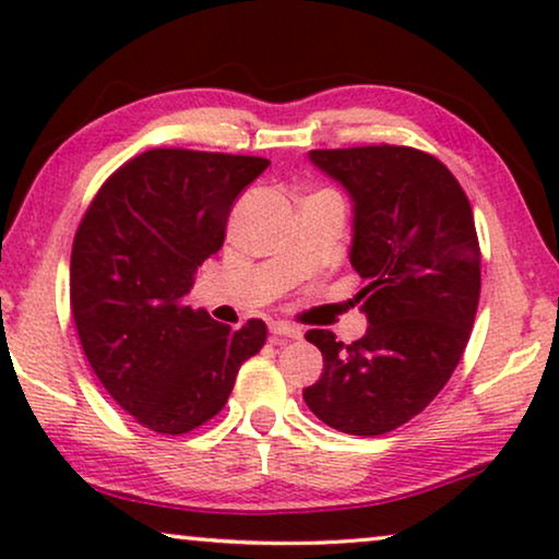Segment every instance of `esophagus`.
I'll return each mask as SVG.
<instances>
[{"label":"esophagus","instance_id":"1","mask_svg":"<svg viewBox=\"0 0 559 559\" xmlns=\"http://www.w3.org/2000/svg\"><path fill=\"white\" fill-rule=\"evenodd\" d=\"M270 333L277 335V338H289V341H300L302 338L300 328L289 325V323H272L270 325Z\"/></svg>","mask_w":559,"mask_h":559}]
</instances>
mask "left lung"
I'll return each instance as SVG.
<instances>
[{"instance_id":"left-lung-1","label":"left lung","mask_w":559,"mask_h":559,"mask_svg":"<svg viewBox=\"0 0 559 559\" xmlns=\"http://www.w3.org/2000/svg\"><path fill=\"white\" fill-rule=\"evenodd\" d=\"M310 163L354 203V300L369 328L343 346L308 331L323 373L302 392L312 415L348 435H384L430 404L461 361L480 295V249L463 188L440 159L394 144L312 150Z\"/></svg>"}]
</instances>
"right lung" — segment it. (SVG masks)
I'll return each instance as SVG.
<instances>
[{"instance_id": "right-lung-1", "label": "right lung", "mask_w": 559, "mask_h": 559, "mask_svg": "<svg viewBox=\"0 0 559 559\" xmlns=\"http://www.w3.org/2000/svg\"><path fill=\"white\" fill-rule=\"evenodd\" d=\"M270 159L150 150L88 205L71 254V310L91 369L136 423L182 435L224 409L266 341L262 320L221 325L186 297L224 247L231 205Z\"/></svg>"}]
</instances>
